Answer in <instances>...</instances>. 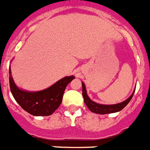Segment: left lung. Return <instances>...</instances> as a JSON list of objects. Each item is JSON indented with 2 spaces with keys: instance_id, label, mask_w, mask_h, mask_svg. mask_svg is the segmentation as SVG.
<instances>
[{
  "instance_id": "obj_1",
  "label": "left lung",
  "mask_w": 150,
  "mask_h": 150,
  "mask_svg": "<svg viewBox=\"0 0 150 150\" xmlns=\"http://www.w3.org/2000/svg\"><path fill=\"white\" fill-rule=\"evenodd\" d=\"M81 85H82V96H83L84 98V103H86V105L91 112L96 113V114H100V115L117 112H119L122 109H124L127 105L128 103H129L130 100L132 99V96H133V94H134L135 92V90H136V88H135L132 95L127 99H126L123 102H122V103L113 105H103L99 104V103H97L94 102V101L91 100V98L88 96L86 86H85V84L82 81H81Z\"/></svg>"
}]
</instances>
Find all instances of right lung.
I'll return each mask as SVG.
<instances>
[{"label":"right lung","mask_w":150,"mask_h":150,"mask_svg":"<svg viewBox=\"0 0 150 150\" xmlns=\"http://www.w3.org/2000/svg\"><path fill=\"white\" fill-rule=\"evenodd\" d=\"M74 79V75L65 76L45 89L28 92L16 86L12 77L11 66L9 67V83L12 96L24 110L35 116L52 115L62 102L66 86Z\"/></svg>","instance_id":"obj_1"}]
</instances>
